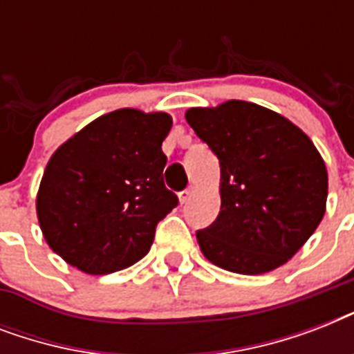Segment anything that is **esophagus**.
<instances>
[{"label":"esophagus","mask_w":354,"mask_h":354,"mask_svg":"<svg viewBox=\"0 0 354 354\" xmlns=\"http://www.w3.org/2000/svg\"><path fill=\"white\" fill-rule=\"evenodd\" d=\"M194 193V187H189L185 189V191H182V193L178 194V198H180V204H187L189 200H191V196H193Z\"/></svg>","instance_id":"esophagus-1"}]
</instances>
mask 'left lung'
<instances>
[{
	"mask_svg": "<svg viewBox=\"0 0 354 354\" xmlns=\"http://www.w3.org/2000/svg\"><path fill=\"white\" fill-rule=\"evenodd\" d=\"M185 119L221 163V211L196 232L204 257L242 275L279 268L325 215L329 178L318 149L294 122L253 102L189 108Z\"/></svg>",
	"mask_w": 354,
	"mask_h": 354,
	"instance_id": "1",
	"label": "left lung"
}]
</instances>
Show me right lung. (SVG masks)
I'll list each match as a JSON object with an SVG mask.
<instances>
[{
    "mask_svg": "<svg viewBox=\"0 0 354 354\" xmlns=\"http://www.w3.org/2000/svg\"><path fill=\"white\" fill-rule=\"evenodd\" d=\"M165 112L104 113L55 150L36 194L44 239L90 275L128 268L149 253L156 226L176 207L163 183L171 132Z\"/></svg>",
    "mask_w": 354,
    "mask_h": 354,
    "instance_id": "right-lung-1",
    "label": "right lung"
}]
</instances>
